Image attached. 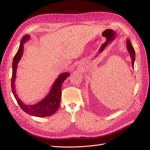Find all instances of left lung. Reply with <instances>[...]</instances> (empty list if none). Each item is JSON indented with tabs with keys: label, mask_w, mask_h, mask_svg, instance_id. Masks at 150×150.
Instances as JSON below:
<instances>
[{
	"label": "left lung",
	"mask_w": 150,
	"mask_h": 150,
	"mask_svg": "<svg viewBox=\"0 0 150 150\" xmlns=\"http://www.w3.org/2000/svg\"><path fill=\"white\" fill-rule=\"evenodd\" d=\"M126 42H127V49H128V51L129 52V53L130 54L131 59V64H132V66L134 68V59H135L134 49L129 39H127Z\"/></svg>",
	"instance_id": "8db88e82"
}]
</instances>
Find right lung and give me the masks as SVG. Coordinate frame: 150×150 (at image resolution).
<instances>
[{"instance_id": "obj_1", "label": "right lung", "mask_w": 150, "mask_h": 150, "mask_svg": "<svg viewBox=\"0 0 150 150\" xmlns=\"http://www.w3.org/2000/svg\"><path fill=\"white\" fill-rule=\"evenodd\" d=\"M30 39L29 35H25L21 40L20 46L13 58L12 62V76L11 79V88L17 103L21 108L28 114L37 117H47L51 116L58 110L60 105L61 98V86L64 80L69 76V73L64 72L58 76L54 83L49 93L42 101L34 105H27L18 98L15 88V80L17 64L23 54L24 44Z\"/></svg>"}]
</instances>
